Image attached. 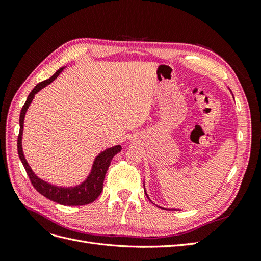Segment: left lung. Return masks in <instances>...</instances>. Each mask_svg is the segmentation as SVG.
I'll return each instance as SVG.
<instances>
[{
    "label": "left lung",
    "instance_id": "obj_1",
    "mask_svg": "<svg viewBox=\"0 0 261 261\" xmlns=\"http://www.w3.org/2000/svg\"><path fill=\"white\" fill-rule=\"evenodd\" d=\"M144 187H145V186H144ZM145 193H146V192H145ZM146 195H147V194H146ZM147 197H148V195H147Z\"/></svg>",
    "mask_w": 261,
    "mask_h": 261
}]
</instances>
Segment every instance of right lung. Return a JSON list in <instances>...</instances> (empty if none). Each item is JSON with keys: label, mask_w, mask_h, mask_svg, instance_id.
Returning <instances> with one entry per match:
<instances>
[{"label": "right lung", "mask_w": 261, "mask_h": 261, "mask_svg": "<svg viewBox=\"0 0 261 261\" xmlns=\"http://www.w3.org/2000/svg\"><path fill=\"white\" fill-rule=\"evenodd\" d=\"M62 70H63V67L57 70L55 74L51 76L49 80L39 83L29 93L25 105H23L20 111V116H19L20 128H19L18 139H17V150H18L19 159L23 165V168H25L27 172L31 184H33V186L37 189V192H39L42 196H44L45 198L58 202L60 204H63V206H83V204H88L94 201L100 196L102 189H103V180L106 177V173L110 167V163H111L113 156L122 150V147L120 145L109 148L106 150V151L101 152L93 162L92 170L89 176L87 177V179L84 181V183L75 187L54 186L46 183V181L42 180L41 178H39L28 165L25 156H23L22 148H21L23 118H25V114L28 107L30 106L31 101H33L35 94L40 91L42 88H44L45 86L51 84L55 78L60 75Z\"/></svg>", "instance_id": "right-lung-1"}]
</instances>
